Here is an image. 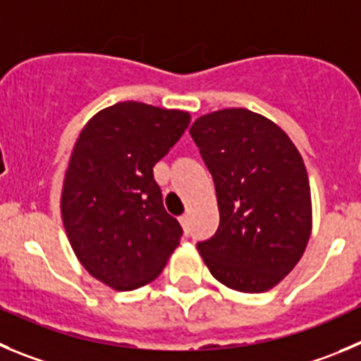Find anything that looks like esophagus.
<instances>
[{
    "label": "esophagus",
    "mask_w": 361,
    "mask_h": 361,
    "mask_svg": "<svg viewBox=\"0 0 361 361\" xmlns=\"http://www.w3.org/2000/svg\"><path fill=\"white\" fill-rule=\"evenodd\" d=\"M180 224H181V226H183L185 231L188 230V214L181 215V217H180Z\"/></svg>",
    "instance_id": "obj_1"
}]
</instances>
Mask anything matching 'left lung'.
Here are the masks:
<instances>
[{
  "label": "left lung",
  "instance_id": "1",
  "mask_svg": "<svg viewBox=\"0 0 361 361\" xmlns=\"http://www.w3.org/2000/svg\"><path fill=\"white\" fill-rule=\"evenodd\" d=\"M190 135L214 176L221 222L197 244L215 279L244 294L276 287L312 235V194L301 153L285 131L247 109L197 117Z\"/></svg>",
  "mask_w": 361,
  "mask_h": 361
}]
</instances>
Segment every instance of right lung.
<instances>
[{
    "instance_id": "1",
    "label": "right lung",
    "mask_w": 361,
    "mask_h": 361,
    "mask_svg": "<svg viewBox=\"0 0 361 361\" xmlns=\"http://www.w3.org/2000/svg\"><path fill=\"white\" fill-rule=\"evenodd\" d=\"M188 123L183 110L121 101L90 117L74 142L60 197L63 228L80 264L110 288L151 283L180 244L153 167Z\"/></svg>"
}]
</instances>
